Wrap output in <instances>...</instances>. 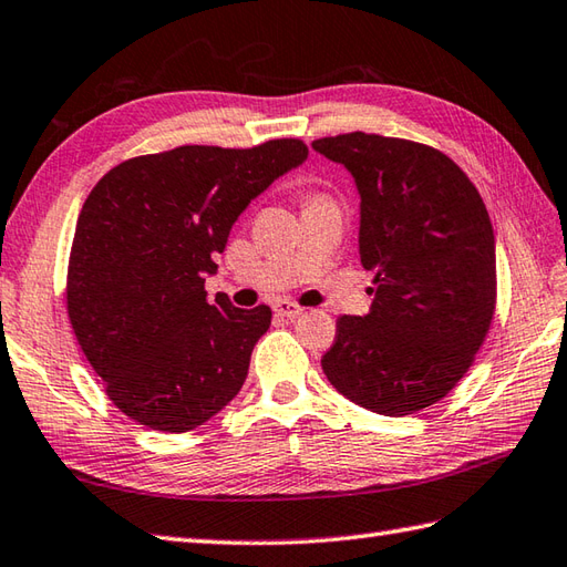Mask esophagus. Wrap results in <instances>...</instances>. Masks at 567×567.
Segmentation results:
<instances>
[{"label":"esophagus","instance_id":"34e87169","mask_svg":"<svg viewBox=\"0 0 567 567\" xmlns=\"http://www.w3.org/2000/svg\"><path fill=\"white\" fill-rule=\"evenodd\" d=\"M302 312H305V309L299 307V305H295V302H290V299H280V302H275V315L277 317L295 319V317H299Z\"/></svg>","mask_w":567,"mask_h":567}]
</instances>
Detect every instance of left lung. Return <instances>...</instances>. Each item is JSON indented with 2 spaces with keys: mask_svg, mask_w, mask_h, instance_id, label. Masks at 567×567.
Instances as JSON below:
<instances>
[{
  "mask_svg": "<svg viewBox=\"0 0 567 567\" xmlns=\"http://www.w3.org/2000/svg\"><path fill=\"white\" fill-rule=\"evenodd\" d=\"M312 147L357 182L361 265L375 275L369 315L337 319L321 369L365 410L417 413L460 383L492 327L489 214L470 176L427 144L349 132Z\"/></svg>",
  "mask_w": 567,
  "mask_h": 567,
  "instance_id": "left-lung-1",
  "label": "left lung"
}]
</instances>
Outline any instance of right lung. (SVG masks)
Segmentation results:
<instances>
[{
  "label": "right lung",
  "mask_w": 567,
  "mask_h": 567,
  "mask_svg": "<svg viewBox=\"0 0 567 567\" xmlns=\"http://www.w3.org/2000/svg\"><path fill=\"white\" fill-rule=\"evenodd\" d=\"M307 154L292 137L184 144L113 166L87 194L65 307L107 398L135 423L188 432L238 395L272 312L208 299L204 282L246 206Z\"/></svg>",
  "instance_id": "add662e5"
}]
</instances>
